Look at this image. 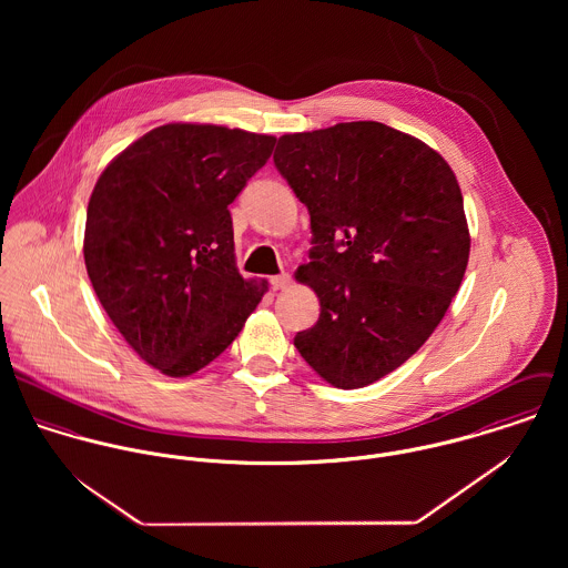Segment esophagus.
Listing matches in <instances>:
<instances>
[{
    "mask_svg": "<svg viewBox=\"0 0 568 568\" xmlns=\"http://www.w3.org/2000/svg\"><path fill=\"white\" fill-rule=\"evenodd\" d=\"M288 286H291V275L288 273H280V275L271 277V288L273 291H284Z\"/></svg>",
    "mask_w": 568,
    "mask_h": 568,
    "instance_id": "esophagus-1",
    "label": "esophagus"
}]
</instances>
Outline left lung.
Segmentation results:
<instances>
[{"mask_svg": "<svg viewBox=\"0 0 568 568\" xmlns=\"http://www.w3.org/2000/svg\"><path fill=\"white\" fill-rule=\"evenodd\" d=\"M273 162L308 207L315 244L295 277L322 313L295 347L332 387H367L426 343L462 286L470 234L457 176L381 122L282 135Z\"/></svg>", "mask_w": 568, "mask_h": 568, "instance_id": "left-lung-1", "label": "left lung"}]
</instances>
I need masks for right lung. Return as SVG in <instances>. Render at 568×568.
Returning a JSON list of instances; mask_svg holds the SVG:
<instances>
[{
    "instance_id": "add662e5",
    "label": "right lung",
    "mask_w": 568,
    "mask_h": 568,
    "mask_svg": "<svg viewBox=\"0 0 568 568\" xmlns=\"http://www.w3.org/2000/svg\"><path fill=\"white\" fill-rule=\"evenodd\" d=\"M273 146V135L172 122L124 149L91 192V286L124 341L165 376H192L221 356L268 288L236 268L230 205Z\"/></svg>"
}]
</instances>
